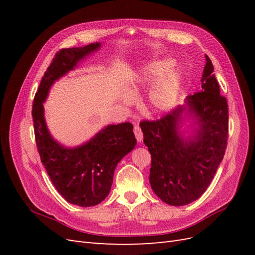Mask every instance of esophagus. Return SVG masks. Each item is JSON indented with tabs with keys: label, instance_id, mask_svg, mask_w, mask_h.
<instances>
[{
	"label": "esophagus",
	"instance_id": "1",
	"mask_svg": "<svg viewBox=\"0 0 255 255\" xmlns=\"http://www.w3.org/2000/svg\"><path fill=\"white\" fill-rule=\"evenodd\" d=\"M134 134L136 136V139L138 142H141L142 141V138H143V134L141 132V128L138 125L134 126Z\"/></svg>",
	"mask_w": 255,
	"mask_h": 255
}]
</instances>
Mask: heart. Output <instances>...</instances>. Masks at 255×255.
<instances>
[{
    "label": "heart",
    "instance_id": "1",
    "mask_svg": "<svg viewBox=\"0 0 255 255\" xmlns=\"http://www.w3.org/2000/svg\"><path fill=\"white\" fill-rule=\"evenodd\" d=\"M175 60L170 57L150 61L142 67L135 76V82L128 87V94L120 97L122 104L132 105L139 87H150L148 102L155 112H167L173 107L180 96L183 73L179 67H174Z\"/></svg>",
    "mask_w": 255,
    "mask_h": 255
}]
</instances>
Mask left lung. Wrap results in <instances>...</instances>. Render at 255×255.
Wrapping results in <instances>:
<instances>
[{
	"instance_id": "left-lung-1",
	"label": "left lung",
	"mask_w": 255,
	"mask_h": 255,
	"mask_svg": "<svg viewBox=\"0 0 255 255\" xmlns=\"http://www.w3.org/2000/svg\"><path fill=\"white\" fill-rule=\"evenodd\" d=\"M205 60L199 92L160 119L140 123L152 158L151 188L169 205H187L201 197L227 148L228 103L206 54Z\"/></svg>"
}]
</instances>
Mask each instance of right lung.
Wrapping results in <instances>:
<instances>
[{
	"instance_id": "right-lung-1",
	"label": "right lung",
	"mask_w": 255,
	"mask_h": 255,
	"mask_svg": "<svg viewBox=\"0 0 255 255\" xmlns=\"http://www.w3.org/2000/svg\"><path fill=\"white\" fill-rule=\"evenodd\" d=\"M100 48L101 43L96 42L60 50L42 76L32 112L42 165L61 197L82 207L95 206L109 196L116 167L137 143L133 126L129 122L109 125L89 140L67 146L52 136L45 121L43 103L54 83Z\"/></svg>"
}]
</instances>
